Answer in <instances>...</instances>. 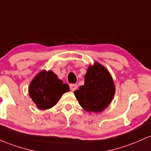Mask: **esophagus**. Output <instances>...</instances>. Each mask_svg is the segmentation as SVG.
<instances>
[{
    "mask_svg": "<svg viewBox=\"0 0 151 151\" xmlns=\"http://www.w3.org/2000/svg\"><path fill=\"white\" fill-rule=\"evenodd\" d=\"M70 88L71 91L73 92V91H75L76 89L78 88V85L77 84H70Z\"/></svg>",
    "mask_w": 151,
    "mask_h": 151,
    "instance_id": "34e87169",
    "label": "esophagus"
}]
</instances>
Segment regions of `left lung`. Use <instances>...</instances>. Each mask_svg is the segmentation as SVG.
<instances>
[{"instance_id":"left-lung-1","label":"left lung","mask_w":151,"mask_h":151,"mask_svg":"<svg viewBox=\"0 0 151 151\" xmlns=\"http://www.w3.org/2000/svg\"><path fill=\"white\" fill-rule=\"evenodd\" d=\"M84 83L74 92L79 104L90 113L103 112L112 101L116 92L109 71L101 63L95 62L88 66Z\"/></svg>"}]
</instances>
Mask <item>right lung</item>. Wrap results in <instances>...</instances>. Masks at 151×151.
Returning <instances> with one entry per match:
<instances>
[{"mask_svg": "<svg viewBox=\"0 0 151 151\" xmlns=\"http://www.w3.org/2000/svg\"><path fill=\"white\" fill-rule=\"evenodd\" d=\"M70 91L52 70H42L31 81L29 96L39 110L49 109L57 104L63 94Z\"/></svg>", "mask_w": 151, "mask_h": 151, "instance_id": "1", "label": "right lung"}]
</instances>
